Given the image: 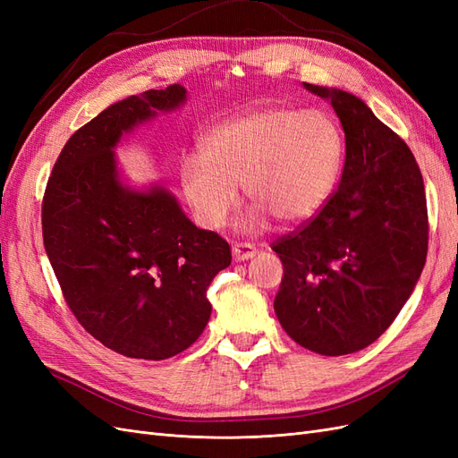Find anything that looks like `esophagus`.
I'll return each instance as SVG.
<instances>
[{
  "label": "esophagus",
  "mask_w": 458,
  "mask_h": 458,
  "mask_svg": "<svg viewBox=\"0 0 458 458\" xmlns=\"http://www.w3.org/2000/svg\"><path fill=\"white\" fill-rule=\"evenodd\" d=\"M256 246L248 244V242H237L233 244V258L234 261H244V259H252L256 256Z\"/></svg>",
  "instance_id": "esophagus-1"
}]
</instances>
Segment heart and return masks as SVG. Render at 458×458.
<instances>
[{
  "instance_id": "obj_1",
  "label": "heart",
  "mask_w": 458,
  "mask_h": 458,
  "mask_svg": "<svg viewBox=\"0 0 458 458\" xmlns=\"http://www.w3.org/2000/svg\"><path fill=\"white\" fill-rule=\"evenodd\" d=\"M344 164V137L321 110L261 108L219 123L204 152L182 162V187L192 216L206 229L224 227L239 204V185L256 202L250 227L266 216L283 225L308 221L335 195Z\"/></svg>"
}]
</instances>
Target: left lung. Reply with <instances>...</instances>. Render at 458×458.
Returning a JSON list of instances; mask_svg holds the SVG:
<instances>
[{"label":"left lung","mask_w":458,"mask_h":458,"mask_svg":"<svg viewBox=\"0 0 458 458\" xmlns=\"http://www.w3.org/2000/svg\"><path fill=\"white\" fill-rule=\"evenodd\" d=\"M303 86L336 110L345 162L323 210L271 244L284 267L275 313L301 348L335 357L367 348L411 296L428 254L426 191L407 143L359 97Z\"/></svg>","instance_id":"1"}]
</instances>
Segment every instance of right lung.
<instances>
[{"instance_id": "obj_1", "label": "right lung", "mask_w": 458, "mask_h": 458, "mask_svg": "<svg viewBox=\"0 0 458 458\" xmlns=\"http://www.w3.org/2000/svg\"><path fill=\"white\" fill-rule=\"evenodd\" d=\"M174 84L131 95L72 133L41 202L44 246L68 308L108 350L160 361L187 350L210 318L208 286L231 248L199 229L168 191L123 187L113 147L122 133L177 108Z\"/></svg>"}]
</instances>
